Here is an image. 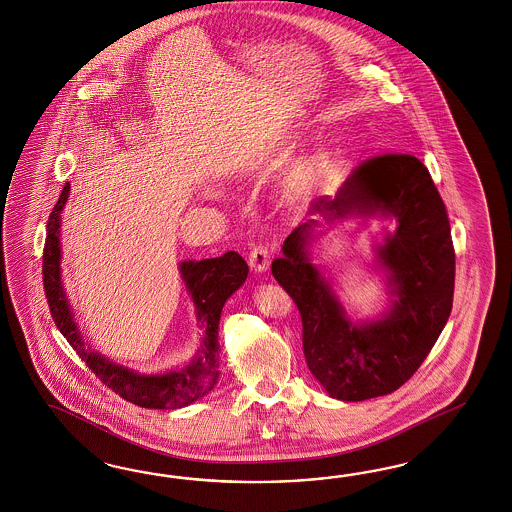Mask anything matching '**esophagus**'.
<instances>
[{"mask_svg":"<svg viewBox=\"0 0 512 512\" xmlns=\"http://www.w3.org/2000/svg\"><path fill=\"white\" fill-rule=\"evenodd\" d=\"M272 259V249L268 244H257L249 251V266L255 272H264Z\"/></svg>","mask_w":512,"mask_h":512,"instance_id":"obj_1","label":"esophagus"}]
</instances>
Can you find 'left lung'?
Listing matches in <instances>:
<instances>
[{"instance_id":"8db88e82","label":"left lung","mask_w":512,"mask_h":512,"mask_svg":"<svg viewBox=\"0 0 512 512\" xmlns=\"http://www.w3.org/2000/svg\"><path fill=\"white\" fill-rule=\"evenodd\" d=\"M383 212L394 217L379 259L390 268V293L398 296L385 319L353 325L330 285L310 263L306 246L319 219H308L283 244L272 276L295 300L310 372L332 398L362 402L407 383L432 351L449 321L456 255L449 214L428 169L415 155L379 154L362 161L334 199L311 202V216L328 221L347 214Z\"/></svg>"}]
</instances>
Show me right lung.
<instances>
[{
  "label": "right lung",
  "mask_w": 512,
  "mask_h": 512,
  "mask_svg": "<svg viewBox=\"0 0 512 512\" xmlns=\"http://www.w3.org/2000/svg\"><path fill=\"white\" fill-rule=\"evenodd\" d=\"M69 182L63 186L62 195L52 208L47 221V238L43 248V287L48 308L58 330L77 351L78 357L95 373V377L122 396L125 402L135 403L146 409H176L195 402L208 394L219 377V343L217 326L223 304L248 278V264L236 253L227 251L216 259H204L199 263L186 261L180 264L182 278L193 296L199 323L204 328L201 347L186 368L165 375H137L124 366L112 364L107 358L88 351L73 321L67 298L63 295L60 281V214L69 195Z\"/></svg>",
  "instance_id": "obj_1"
}]
</instances>
